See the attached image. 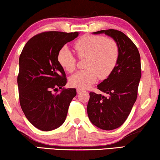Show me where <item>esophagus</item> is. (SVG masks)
<instances>
[{
  "label": "esophagus",
  "instance_id": "esophagus-1",
  "mask_svg": "<svg viewBox=\"0 0 160 160\" xmlns=\"http://www.w3.org/2000/svg\"><path fill=\"white\" fill-rule=\"evenodd\" d=\"M76 91H77V93L78 94H80L82 92V89H81L79 88H77V89H76Z\"/></svg>",
  "mask_w": 160,
  "mask_h": 160
}]
</instances>
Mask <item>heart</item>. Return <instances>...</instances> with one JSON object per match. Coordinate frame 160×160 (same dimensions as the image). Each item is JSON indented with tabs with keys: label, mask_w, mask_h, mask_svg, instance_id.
I'll use <instances>...</instances> for the list:
<instances>
[{
	"label": "heart",
	"mask_w": 160,
	"mask_h": 160,
	"mask_svg": "<svg viewBox=\"0 0 160 160\" xmlns=\"http://www.w3.org/2000/svg\"><path fill=\"white\" fill-rule=\"evenodd\" d=\"M79 58H86L85 70L76 72L70 78L71 86L86 89L95 82L98 77L105 79L112 73L119 57V47L111 38L102 36L86 35L73 44ZM58 60L64 70L73 72L76 68V59L67 47H63L58 54Z\"/></svg>",
	"instance_id": "heart-1"
}]
</instances>
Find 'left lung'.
<instances>
[{"label": "left lung", "mask_w": 160, "mask_h": 160, "mask_svg": "<svg viewBox=\"0 0 160 160\" xmlns=\"http://www.w3.org/2000/svg\"><path fill=\"white\" fill-rule=\"evenodd\" d=\"M93 33L111 37L119 47V57L112 73L98 85V89L108 96L91 92L87 114L98 128L114 130L126 121L137 99L141 77V57L135 43L119 30L108 29Z\"/></svg>", "instance_id": "1"}]
</instances>
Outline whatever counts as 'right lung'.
Segmentation results:
<instances>
[{"label":"right lung","mask_w":160,"mask_h":160,"mask_svg":"<svg viewBox=\"0 0 160 160\" xmlns=\"http://www.w3.org/2000/svg\"><path fill=\"white\" fill-rule=\"evenodd\" d=\"M78 36V32H41L28 41L19 56V102L28 121L39 130L50 131L62 125L76 95V89L63 88L67 78L58 54Z\"/></svg>","instance_id":"add662e5"}]
</instances>
